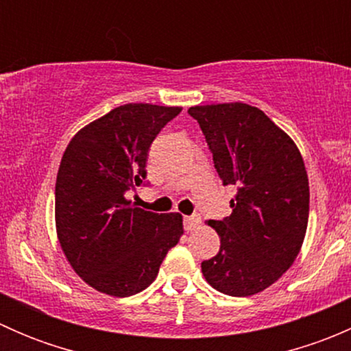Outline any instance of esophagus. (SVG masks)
Instances as JSON below:
<instances>
[{
  "label": "esophagus",
  "mask_w": 351,
  "mask_h": 351,
  "mask_svg": "<svg viewBox=\"0 0 351 351\" xmlns=\"http://www.w3.org/2000/svg\"><path fill=\"white\" fill-rule=\"evenodd\" d=\"M183 226H185V231H195L198 226H200V217L198 215H186L183 219Z\"/></svg>",
  "instance_id": "obj_1"
}]
</instances>
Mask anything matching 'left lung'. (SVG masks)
<instances>
[{"mask_svg": "<svg viewBox=\"0 0 351 351\" xmlns=\"http://www.w3.org/2000/svg\"><path fill=\"white\" fill-rule=\"evenodd\" d=\"M189 113L204 132L224 185H234L232 214L208 221L221 250L202 261L215 290L232 297L261 292L292 267L309 219V180L295 143L260 108L197 105Z\"/></svg>", "mask_w": 351, "mask_h": 351, "instance_id": "1", "label": "left lung"}]
</instances>
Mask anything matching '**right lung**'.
<instances>
[{
    "instance_id": "right-lung-1",
    "label": "right lung",
    "mask_w": 351,
    "mask_h": 351,
    "mask_svg": "<svg viewBox=\"0 0 351 351\" xmlns=\"http://www.w3.org/2000/svg\"><path fill=\"white\" fill-rule=\"evenodd\" d=\"M180 112L122 105L83 127L62 154L56 180L58 239L73 270L98 292H143L182 238V215L144 210L125 198L146 178L156 136Z\"/></svg>"
}]
</instances>
